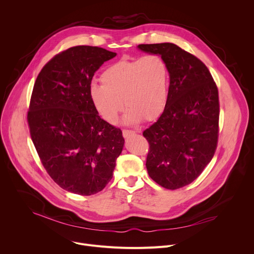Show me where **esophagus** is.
<instances>
[{
  "instance_id": "1",
  "label": "esophagus",
  "mask_w": 254,
  "mask_h": 254,
  "mask_svg": "<svg viewBox=\"0 0 254 254\" xmlns=\"http://www.w3.org/2000/svg\"><path fill=\"white\" fill-rule=\"evenodd\" d=\"M134 133H135V131H133V130H129V129H124L123 130L124 137H129L130 135H133Z\"/></svg>"
}]
</instances>
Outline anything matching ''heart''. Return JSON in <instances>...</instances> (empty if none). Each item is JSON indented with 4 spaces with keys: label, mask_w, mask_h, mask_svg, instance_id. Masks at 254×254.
<instances>
[{
    "label": "heart",
    "mask_w": 254,
    "mask_h": 254,
    "mask_svg": "<svg viewBox=\"0 0 254 254\" xmlns=\"http://www.w3.org/2000/svg\"><path fill=\"white\" fill-rule=\"evenodd\" d=\"M102 84L91 83L89 96L99 116L108 124H116L124 102L127 110V125L152 121L167 106L170 71L167 62L157 54L136 59H123L108 66L100 76Z\"/></svg>",
    "instance_id": "heart-1"
}]
</instances>
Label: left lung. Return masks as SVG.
Listing matches in <instances>:
<instances>
[{"label":"left lung","instance_id":"left-lung-1","mask_svg":"<svg viewBox=\"0 0 254 254\" xmlns=\"http://www.w3.org/2000/svg\"><path fill=\"white\" fill-rule=\"evenodd\" d=\"M140 51L164 58L170 71L167 106L142 132L150 143L146 167L170 190L192 183L211 162L218 140V89L206 65L173 43L140 44Z\"/></svg>","mask_w":254,"mask_h":254}]
</instances>
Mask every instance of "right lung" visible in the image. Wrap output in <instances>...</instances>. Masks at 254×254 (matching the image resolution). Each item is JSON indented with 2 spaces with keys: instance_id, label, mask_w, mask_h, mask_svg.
<instances>
[{
  "instance_id": "obj_1",
  "label": "right lung",
  "mask_w": 254,
  "mask_h": 254,
  "mask_svg": "<svg viewBox=\"0 0 254 254\" xmlns=\"http://www.w3.org/2000/svg\"><path fill=\"white\" fill-rule=\"evenodd\" d=\"M117 53L75 46L53 57L34 84L28 124L49 176L62 189L89 196L113 178L125 138L103 121L89 96L95 71Z\"/></svg>"
}]
</instances>
